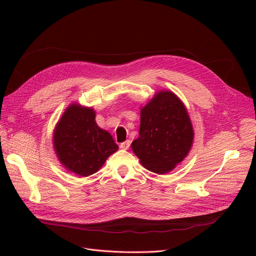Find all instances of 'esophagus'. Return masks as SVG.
<instances>
[{
  "label": "esophagus",
  "mask_w": 256,
  "mask_h": 256,
  "mask_svg": "<svg viewBox=\"0 0 256 256\" xmlns=\"http://www.w3.org/2000/svg\"><path fill=\"white\" fill-rule=\"evenodd\" d=\"M129 146H130V141H129V140H127V141H125V142L120 143V147L122 150H128V148H129Z\"/></svg>",
  "instance_id": "34e87169"
}]
</instances>
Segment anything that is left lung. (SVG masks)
Segmentation results:
<instances>
[{"mask_svg": "<svg viewBox=\"0 0 256 256\" xmlns=\"http://www.w3.org/2000/svg\"><path fill=\"white\" fill-rule=\"evenodd\" d=\"M193 129L182 102L171 92H159L141 110L138 138L131 144L144 168L164 174L187 156Z\"/></svg>", "mask_w": 256, "mask_h": 256, "instance_id": "8db88e82", "label": "left lung"}]
</instances>
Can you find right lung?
I'll list each match as a JSON object with an SVG mask.
<instances>
[{
    "label": "right lung",
    "mask_w": 256,
    "mask_h": 256,
    "mask_svg": "<svg viewBox=\"0 0 256 256\" xmlns=\"http://www.w3.org/2000/svg\"><path fill=\"white\" fill-rule=\"evenodd\" d=\"M53 136L58 160L79 176L96 173L118 150L112 136L97 126L94 110L79 104L68 106Z\"/></svg>",
    "instance_id": "add662e5"
}]
</instances>
